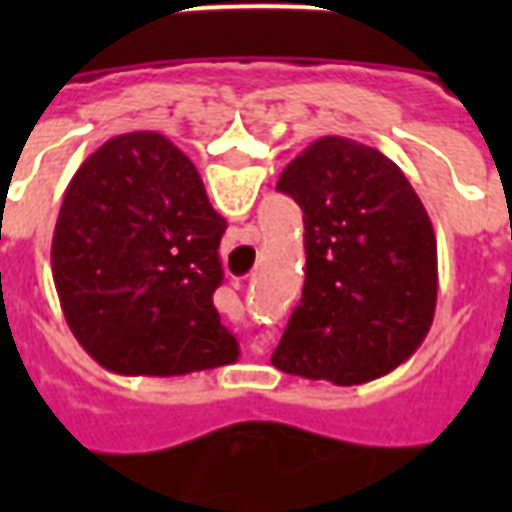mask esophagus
Here are the masks:
<instances>
[{
    "label": "esophagus",
    "mask_w": 512,
    "mask_h": 512,
    "mask_svg": "<svg viewBox=\"0 0 512 512\" xmlns=\"http://www.w3.org/2000/svg\"><path fill=\"white\" fill-rule=\"evenodd\" d=\"M263 348H268L266 337H263V340H255V343L249 345V351H252V354H263Z\"/></svg>",
    "instance_id": "esophagus-1"
}]
</instances>
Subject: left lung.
Listing matches in <instances>:
<instances>
[{
  "label": "left lung",
  "instance_id": "left-lung-1",
  "mask_svg": "<svg viewBox=\"0 0 512 512\" xmlns=\"http://www.w3.org/2000/svg\"><path fill=\"white\" fill-rule=\"evenodd\" d=\"M279 191L304 211V290L271 365L356 386L411 359L439 290L436 233L392 158L321 136L282 169Z\"/></svg>",
  "mask_w": 512,
  "mask_h": 512
}]
</instances>
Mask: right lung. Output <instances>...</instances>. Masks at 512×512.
<instances>
[{"label":"right lung","mask_w":512,"mask_h":512,"mask_svg":"<svg viewBox=\"0 0 512 512\" xmlns=\"http://www.w3.org/2000/svg\"><path fill=\"white\" fill-rule=\"evenodd\" d=\"M224 230L197 167L167 136H112L76 169L51 241L73 337L117 376L233 365L238 340L213 307Z\"/></svg>","instance_id":"obj_1"}]
</instances>
